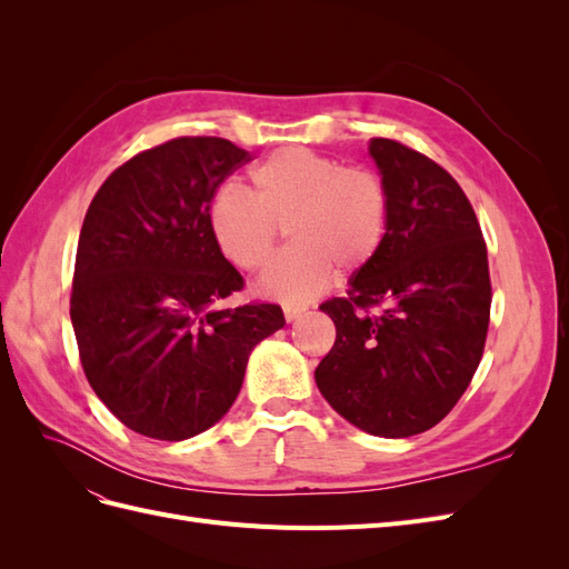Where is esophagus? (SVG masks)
<instances>
[{
	"mask_svg": "<svg viewBox=\"0 0 569 569\" xmlns=\"http://www.w3.org/2000/svg\"><path fill=\"white\" fill-rule=\"evenodd\" d=\"M306 313L303 306H284V320L287 322H295L297 318H301Z\"/></svg>",
	"mask_w": 569,
	"mask_h": 569,
	"instance_id": "esophagus-1",
	"label": "esophagus"
}]
</instances>
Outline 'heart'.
I'll use <instances>...</instances> for the list:
<instances>
[{"label":"heart","instance_id":"obj_1","mask_svg":"<svg viewBox=\"0 0 569 569\" xmlns=\"http://www.w3.org/2000/svg\"><path fill=\"white\" fill-rule=\"evenodd\" d=\"M387 220L389 194L380 176L301 147L270 153L251 170V194L230 184L209 209L216 244L239 270H263L289 232L291 247L258 282L263 297L287 303L320 295L335 268L370 266Z\"/></svg>","mask_w":569,"mask_h":569}]
</instances>
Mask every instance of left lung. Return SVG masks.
<instances>
[{"instance_id": "8db88e82", "label": "left lung", "mask_w": 569, "mask_h": 569, "mask_svg": "<svg viewBox=\"0 0 569 569\" xmlns=\"http://www.w3.org/2000/svg\"><path fill=\"white\" fill-rule=\"evenodd\" d=\"M370 157L389 194L387 234L347 297L320 306L337 339L316 385L343 420L403 439L441 422L472 382L489 330V261L472 203L439 163L385 137L370 140Z\"/></svg>"}]
</instances>
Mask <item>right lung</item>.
I'll use <instances>...</instances> for the list:
<instances>
[{
  "label": "right lung",
  "mask_w": 569,
  "mask_h": 569,
  "mask_svg": "<svg viewBox=\"0 0 569 569\" xmlns=\"http://www.w3.org/2000/svg\"><path fill=\"white\" fill-rule=\"evenodd\" d=\"M249 151L176 137L99 187L84 216L71 320L90 387L132 432L182 441L234 403L249 353L284 325L274 303L216 308L244 278L209 228L216 189Z\"/></svg>",
  "instance_id": "add662e5"
}]
</instances>
